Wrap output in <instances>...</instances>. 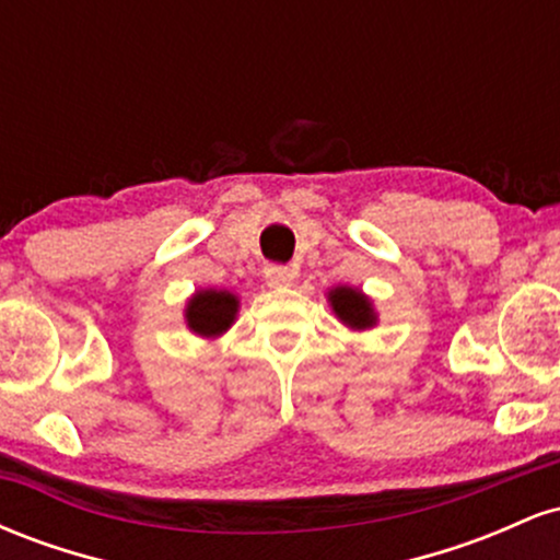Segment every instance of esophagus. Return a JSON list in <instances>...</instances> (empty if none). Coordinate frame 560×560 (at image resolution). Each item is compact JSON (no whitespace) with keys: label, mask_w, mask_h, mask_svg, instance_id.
Wrapping results in <instances>:
<instances>
[{"label":"esophagus","mask_w":560,"mask_h":560,"mask_svg":"<svg viewBox=\"0 0 560 560\" xmlns=\"http://www.w3.org/2000/svg\"><path fill=\"white\" fill-rule=\"evenodd\" d=\"M268 287H289L294 281V268L289 266H268L266 268Z\"/></svg>","instance_id":"1"}]
</instances>
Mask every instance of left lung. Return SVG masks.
<instances>
[{
  "mask_svg": "<svg viewBox=\"0 0 560 560\" xmlns=\"http://www.w3.org/2000/svg\"><path fill=\"white\" fill-rule=\"evenodd\" d=\"M329 302H331V311L337 313V318L350 326V329L363 331L376 324L374 305H371V300L365 298L361 289L334 287L329 292Z\"/></svg>",
  "mask_w": 560,
  "mask_h": 560,
  "instance_id": "left-lung-1",
  "label": "left lung"
}]
</instances>
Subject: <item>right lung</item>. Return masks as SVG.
Here are the masks:
<instances>
[{"label":"right lung","mask_w":560,"mask_h":560,"mask_svg":"<svg viewBox=\"0 0 560 560\" xmlns=\"http://www.w3.org/2000/svg\"><path fill=\"white\" fill-rule=\"evenodd\" d=\"M240 300L226 289H199V292L186 302V326L199 337H221L223 331L234 324Z\"/></svg>","instance_id":"right-lung-1"}]
</instances>
